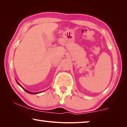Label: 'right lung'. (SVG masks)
<instances>
[{
	"label": "right lung",
	"instance_id": "1",
	"mask_svg": "<svg viewBox=\"0 0 127 127\" xmlns=\"http://www.w3.org/2000/svg\"><path fill=\"white\" fill-rule=\"evenodd\" d=\"M17 83H18V85H20V86H21V87H22V89H23V90H24L26 92H27V93H29V94H38V93H39V92H36V93H34V92H29V91H27L26 90H25V89H24V88H23V87L22 86H21V85L20 84V83H18V82H17Z\"/></svg>",
	"mask_w": 127,
	"mask_h": 127
}]
</instances>
